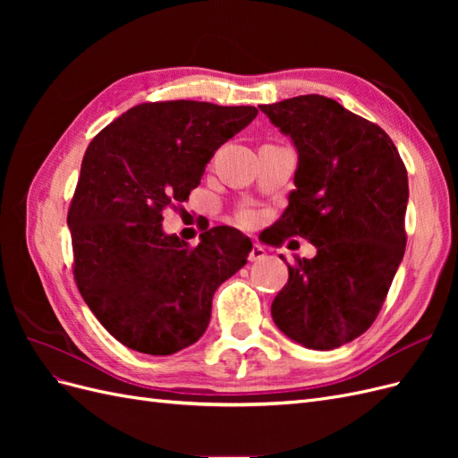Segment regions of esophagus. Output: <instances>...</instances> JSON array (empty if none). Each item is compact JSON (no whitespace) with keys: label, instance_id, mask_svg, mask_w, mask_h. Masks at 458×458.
Wrapping results in <instances>:
<instances>
[{"label":"esophagus","instance_id":"34e87169","mask_svg":"<svg viewBox=\"0 0 458 458\" xmlns=\"http://www.w3.org/2000/svg\"><path fill=\"white\" fill-rule=\"evenodd\" d=\"M263 258H266V248H263L258 242H254L250 254H248V259H250V261H261Z\"/></svg>","mask_w":458,"mask_h":458}]
</instances>
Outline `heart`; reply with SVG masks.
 I'll list each match as a JSON object with an SVG mask.
<instances>
[{
  "mask_svg": "<svg viewBox=\"0 0 458 458\" xmlns=\"http://www.w3.org/2000/svg\"><path fill=\"white\" fill-rule=\"evenodd\" d=\"M241 221H242V224H252V221H254V216H252L250 212H244V214L241 216Z\"/></svg>",
  "mask_w": 458,
  "mask_h": 458,
  "instance_id": "1",
  "label": "heart"
}]
</instances>
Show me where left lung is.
<instances>
[{
    "label": "left lung",
    "instance_id": "8db88e82",
    "mask_svg": "<svg viewBox=\"0 0 458 458\" xmlns=\"http://www.w3.org/2000/svg\"><path fill=\"white\" fill-rule=\"evenodd\" d=\"M298 150L296 189L269 237L308 239L271 303L275 325L310 350H335L374 323L405 254L409 182L387 133L323 95L259 105ZM294 242V241H293Z\"/></svg>",
    "mask_w": 458,
    "mask_h": 458
}]
</instances>
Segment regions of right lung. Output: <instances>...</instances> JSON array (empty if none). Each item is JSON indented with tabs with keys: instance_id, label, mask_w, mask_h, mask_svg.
Instances as JSON below:
<instances>
[{
	"instance_id": "1",
	"label": "right lung",
	"mask_w": 458,
	"mask_h": 458,
	"mask_svg": "<svg viewBox=\"0 0 458 458\" xmlns=\"http://www.w3.org/2000/svg\"><path fill=\"white\" fill-rule=\"evenodd\" d=\"M256 106L143 103L97 133L81 160L66 224L74 279L99 323L126 348L172 355L208 328L217 286L244 267L252 242L219 225L189 246L162 210L189 199L214 152Z\"/></svg>"
}]
</instances>
